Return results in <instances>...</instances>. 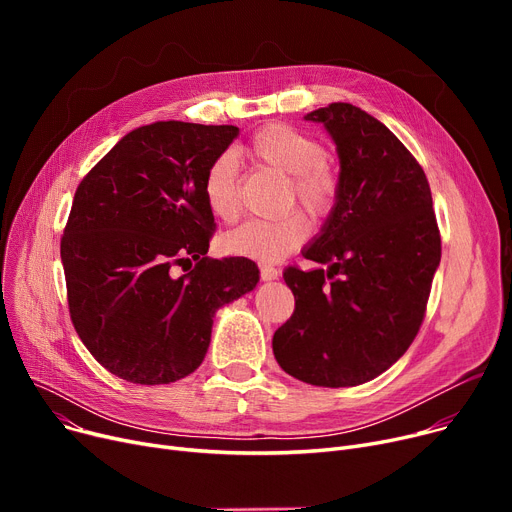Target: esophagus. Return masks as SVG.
I'll use <instances>...</instances> for the list:
<instances>
[{
	"label": "esophagus",
	"mask_w": 512,
	"mask_h": 512,
	"mask_svg": "<svg viewBox=\"0 0 512 512\" xmlns=\"http://www.w3.org/2000/svg\"><path fill=\"white\" fill-rule=\"evenodd\" d=\"M259 270H261V280H265V282L278 280L280 274H282L280 267H276V265H272V263H261Z\"/></svg>",
	"instance_id": "1"
}]
</instances>
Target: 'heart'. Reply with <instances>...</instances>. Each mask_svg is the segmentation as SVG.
Listing matches in <instances>:
<instances>
[{
    "label": "heart",
    "mask_w": 512,
    "mask_h": 512,
    "mask_svg": "<svg viewBox=\"0 0 512 512\" xmlns=\"http://www.w3.org/2000/svg\"><path fill=\"white\" fill-rule=\"evenodd\" d=\"M247 151L257 164L290 176V197H297L311 213H328L336 203L338 176L324 159V147L309 134L286 124H270L253 134ZM203 199L215 220H236L240 211L238 164L232 153L218 155L207 166ZM309 232L305 213L290 211L276 220L245 222L224 234L222 247L236 257L274 261L299 249Z\"/></svg>",
    "instance_id": "obj_1"
}]
</instances>
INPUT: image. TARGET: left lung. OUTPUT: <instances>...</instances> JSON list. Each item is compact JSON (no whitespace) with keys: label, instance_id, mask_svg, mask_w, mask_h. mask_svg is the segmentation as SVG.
Here are the masks:
<instances>
[{"label":"left lung","instance_id":"left-lung-1","mask_svg":"<svg viewBox=\"0 0 512 512\" xmlns=\"http://www.w3.org/2000/svg\"><path fill=\"white\" fill-rule=\"evenodd\" d=\"M305 120L326 128L340 159L336 203L303 251L328 270L286 267L294 313L272 346L292 378L359 386L415 340L440 265V230L421 166L378 118L338 101Z\"/></svg>","mask_w":512,"mask_h":512}]
</instances>
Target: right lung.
I'll return each instance as SVG.
<instances>
[{
  "instance_id": "add662e5",
  "label": "right lung",
  "mask_w": 512,
  "mask_h": 512,
  "mask_svg": "<svg viewBox=\"0 0 512 512\" xmlns=\"http://www.w3.org/2000/svg\"><path fill=\"white\" fill-rule=\"evenodd\" d=\"M236 137L230 124L134 128L76 188L60 247L70 317L89 353L126 382L193 373L215 311L259 282L247 257H207L215 224L203 176ZM184 260L196 270L176 279L171 267Z\"/></svg>"
}]
</instances>
